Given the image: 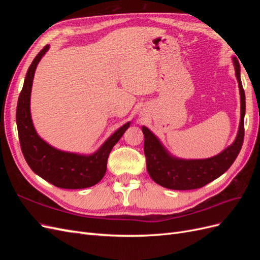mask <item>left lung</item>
<instances>
[{"instance_id": "1", "label": "left lung", "mask_w": 260, "mask_h": 260, "mask_svg": "<svg viewBox=\"0 0 260 260\" xmlns=\"http://www.w3.org/2000/svg\"><path fill=\"white\" fill-rule=\"evenodd\" d=\"M235 76L239 82L241 96V118L237 138L221 153L205 159H182L171 155L154 133L142 127L144 135V154L149 177L157 184L170 190H194L219 178L231 167L237 158L244 139V116H245V93L241 81L240 64L233 57Z\"/></svg>"}]
</instances>
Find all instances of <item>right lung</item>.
Listing matches in <instances>:
<instances>
[{"label": "right lung", "instance_id": "add662e5", "mask_svg": "<svg viewBox=\"0 0 260 260\" xmlns=\"http://www.w3.org/2000/svg\"><path fill=\"white\" fill-rule=\"evenodd\" d=\"M49 49L50 45L44 46L31 62L18 98L16 122L21 151L31 170L53 185L70 190L90 187L104 177L108 155L130 127V121L116 130L90 155L60 151L46 143L37 133L31 119L30 96L37 66Z\"/></svg>", "mask_w": 260, "mask_h": 260}]
</instances>
